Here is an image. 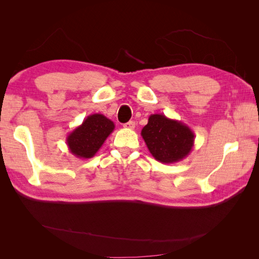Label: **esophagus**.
I'll return each mask as SVG.
<instances>
[{
	"label": "esophagus",
	"mask_w": 259,
	"mask_h": 259,
	"mask_svg": "<svg viewBox=\"0 0 259 259\" xmlns=\"http://www.w3.org/2000/svg\"><path fill=\"white\" fill-rule=\"evenodd\" d=\"M123 127L126 128V130H134L135 128V122L134 121H130L127 123H125L123 125Z\"/></svg>",
	"instance_id": "obj_1"
}]
</instances>
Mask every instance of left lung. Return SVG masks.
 <instances>
[{"label": "left lung", "instance_id": "1", "mask_svg": "<svg viewBox=\"0 0 259 259\" xmlns=\"http://www.w3.org/2000/svg\"><path fill=\"white\" fill-rule=\"evenodd\" d=\"M145 143L153 158L170 164L184 160L192 150L194 133L183 123L164 114H151L142 130Z\"/></svg>", "mask_w": 259, "mask_h": 259}]
</instances>
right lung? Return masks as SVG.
I'll use <instances>...</instances> for the list:
<instances>
[{"mask_svg": "<svg viewBox=\"0 0 259 259\" xmlns=\"http://www.w3.org/2000/svg\"><path fill=\"white\" fill-rule=\"evenodd\" d=\"M114 127V123L104 114L89 115L67 136L66 142L70 152L79 159L93 158Z\"/></svg>", "mask_w": 259, "mask_h": 259, "instance_id": "1", "label": "right lung"}]
</instances>
